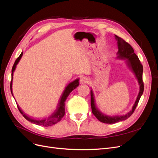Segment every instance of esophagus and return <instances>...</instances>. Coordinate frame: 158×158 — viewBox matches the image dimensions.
Here are the masks:
<instances>
[{
	"instance_id": "34e87169",
	"label": "esophagus",
	"mask_w": 158,
	"mask_h": 158,
	"mask_svg": "<svg viewBox=\"0 0 158 158\" xmlns=\"http://www.w3.org/2000/svg\"><path fill=\"white\" fill-rule=\"evenodd\" d=\"M89 82V80L86 76H84V77L81 78L80 80V83L81 84H88Z\"/></svg>"
}]
</instances>
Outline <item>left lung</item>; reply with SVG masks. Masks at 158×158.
Here are the masks:
<instances>
[{"mask_svg": "<svg viewBox=\"0 0 158 158\" xmlns=\"http://www.w3.org/2000/svg\"><path fill=\"white\" fill-rule=\"evenodd\" d=\"M115 38L117 40V46H118V56L121 59H127V64L130 69L134 72L135 74L136 77L138 79V83L140 85V92L138 95L137 99L135 102V105H134L132 109L130 112H128L127 114L125 115L122 116H113L110 117L106 114H103L102 112H100L99 110L97 109L96 106L95 105V99L92 90L90 91L91 94V107H92V111L93 114L95 115L99 121H101L103 123L107 124H114L115 123L122 121L124 120H126L128 117H130L132 114L135 111L136 109L138 103L139 102V100L140 97L144 92V82H143L142 80V73H143V66L142 64L140 63V61L138 59V56L135 53V51L131 45L128 44L127 41H125L121 37H118L116 35Z\"/></svg>", "mask_w": 158, "mask_h": 158, "instance_id": "left-lung-1", "label": "left lung"}]
</instances>
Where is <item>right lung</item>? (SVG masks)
<instances>
[{"label": "right lung", "instance_id": "right-lung-1", "mask_svg": "<svg viewBox=\"0 0 158 158\" xmlns=\"http://www.w3.org/2000/svg\"><path fill=\"white\" fill-rule=\"evenodd\" d=\"M23 55V52L20 55L17 59L16 60L15 63H14L13 66H12V80H11V82H10V91H11V93L12 94V76H13V73L14 70L16 69V66L17 65V64L18 63L19 60H20L21 57ZM79 85V79H76L74 81H73V82L70 83L66 87L65 89L64 90V92L62 94L60 99L59 100V102L58 104V106H57L56 109L55 111L52 113L50 116H49L47 118H41V119H35V118H31L29 117L26 116L25 114H23V112L21 111L19 108V107L17 105V107L19 109V111L21 113V114L23 116L26 120H27L28 121H30L32 123H34L35 125H42V126H44V127H50L52 126L53 125H55L56 123H59L62 118H63L64 115L65 114V109H64V103H65V101L66 98H68V96L69 95V94H70V92L73 91V89H74L76 87H78Z\"/></svg>", "mask_w": 158, "mask_h": 158}]
</instances>
